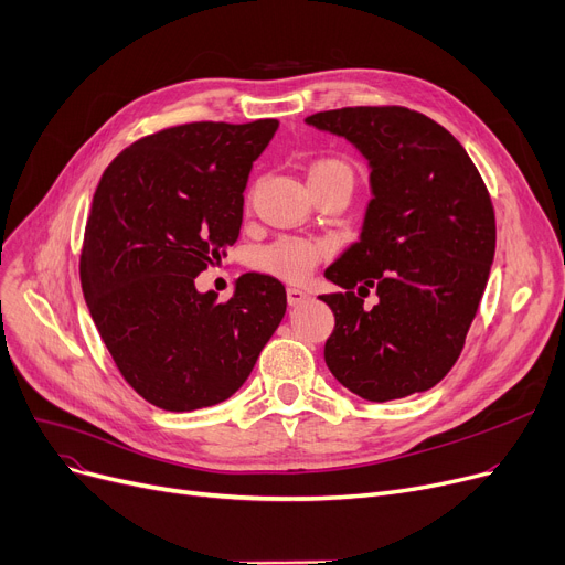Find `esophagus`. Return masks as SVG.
I'll list each match as a JSON object with an SVG mask.
<instances>
[{
  "label": "esophagus",
  "instance_id": "34e87169",
  "mask_svg": "<svg viewBox=\"0 0 565 565\" xmlns=\"http://www.w3.org/2000/svg\"><path fill=\"white\" fill-rule=\"evenodd\" d=\"M308 301V294L299 287H287V303L289 306H301Z\"/></svg>",
  "mask_w": 565,
  "mask_h": 565
}]
</instances>
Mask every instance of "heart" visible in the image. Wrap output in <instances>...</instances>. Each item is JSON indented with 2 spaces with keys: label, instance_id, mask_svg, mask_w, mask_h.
Returning <instances> with one entry per match:
<instances>
[{
  "label": "heart",
  "instance_id": "obj_1",
  "mask_svg": "<svg viewBox=\"0 0 565 565\" xmlns=\"http://www.w3.org/2000/svg\"><path fill=\"white\" fill-rule=\"evenodd\" d=\"M317 177H342L352 181V168L340 158H319L310 168V179ZM329 253L331 244H327V241L282 236L255 253V266L259 271L278 276L282 280L303 282Z\"/></svg>",
  "mask_w": 565,
  "mask_h": 565
}]
</instances>
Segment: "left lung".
Returning a JSON list of instances; mask_svg holds the SVG:
<instances>
[{
	"label": "left lung",
	"instance_id": "1",
	"mask_svg": "<svg viewBox=\"0 0 565 565\" xmlns=\"http://www.w3.org/2000/svg\"><path fill=\"white\" fill-rule=\"evenodd\" d=\"M306 121L356 145L374 195L361 238L327 268L344 289L319 297L335 315L327 365L370 402L433 388L458 361L490 278L488 185L465 147L409 107H340ZM370 288L381 303L367 311Z\"/></svg>",
	"mask_w": 565,
	"mask_h": 565
}]
</instances>
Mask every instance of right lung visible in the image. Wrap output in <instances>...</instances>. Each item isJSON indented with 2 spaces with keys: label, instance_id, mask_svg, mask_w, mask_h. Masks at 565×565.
Returning <instances> with one entry per match:
<instances>
[{
  "label": "right lung",
  "instance_id": "right-lung-1",
  "mask_svg": "<svg viewBox=\"0 0 565 565\" xmlns=\"http://www.w3.org/2000/svg\"><path fill=\"white\" fill-rule=\"evenodd\" d=\"M276 130L278 119L170 126L126 147L98 181L79 280L121 377L160 409L234 395L285 317L274 276H241L223 303L195 289L236 244L253 160Z\"/></svg>",
  "mask_w": 565,
  "mask_h": 565
}]
</instances>
